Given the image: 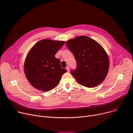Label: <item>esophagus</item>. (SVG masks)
Wrapping results in <instances>:
<instances>
[{"label":"esophagus","mask_w":133,"mask_h":133,"mask_svg":"<svg viewBox=\"0 0 133 133\" xmlns=\"http://www.w3.org/2000/svg\"><path fill=\"white\" fill-rule=\"evenodd\" d=\"M66 69H67V71L68 72L69 71V66H67V67H66Z\"/></svg>","instance_id":"1"}]
</instances>
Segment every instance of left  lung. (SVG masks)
<instances>
[{
	"instance_id": "8db88e82",
	"label": "left lung",
	"mask_w": 133,
	"mask_h": 133,
	"mask_svg": "<svg viewBox=\"0 0 133 133\" xmlns=\"http://www.w3.org/2000/svg\"><path fill=\"white\" fill-rule=\"evenodd\" d=\"M73 54L76 67L71 74L80 85L87 87L97 86L108 73L109 62L103 47L94 40L82 36L66 42Z\"/></svg>"
}]
</instances>
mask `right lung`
<instances>
[{
  "label": "right lung",
  "instance_id": "right-lung-1",
  "mask_svg": "<svg viewBox=\"0 0 133 133\" xmlns=\"http://www.w3.org/2000/svg\"><path fill=\"white\" fill-rule=\"evenodd\" d=\"M65 41L41 40L28 53L24 71L31 84L39 90L47 92L57 87L66 69L62 68L60 61L55 57Z\"/></svg>",
  "mask_w": 133,
  "mask_h": 133
}]
</instances>
